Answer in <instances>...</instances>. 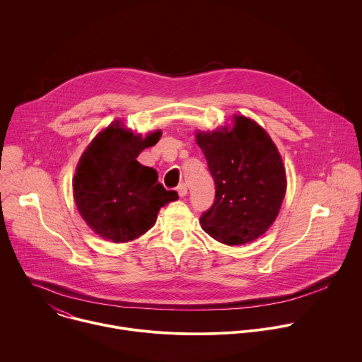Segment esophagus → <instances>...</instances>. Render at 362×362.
<instances>
[{
	"label": "esophagus",
	"mask_w": 362,
	"mask_h": 362,
	"mask_svg": "<svg viewBox=\"0 0 362 362\" xmlns=\"http://www.w3.org/2000/svg\"><path fill=\"white\" fill-rule=\"evenodd\" d=\"M177 193H179L180 197H185V196L187 194V186H186L185 183H180V185L177 186Z\"/></svg>",
	"instance_id": "1"
}]
</instances>
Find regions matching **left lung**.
<instances>
[{
  "label": "left lung",
  "mask_w": 362,
  "mask_h": 362,
  "mask_svg": "<svg viewBox=\"0 0 362 362\" xmlns=\"http://www.w3.org/2000/svg\"><path fill=\"white\" fill-rule=\"evenodd\" d=\"M234 125L197 132L216 185L211 207L202 213V228L227 246L259 238L276 220L287 187L281 156L267 132L246 116Z\"/></svg>",
  "instance_id": "1"
}]
</instances>
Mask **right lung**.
Returning <instances> with one entry per match:
<instances>
[{
  "mask_svg": "<svg viewBox=\"0 0 362 362\" xmlns=\"http://www.w3.org/2000/svg\"><path fill=\"white\" fill-rule=\"evenodd\" d=\"M162 131L146 138L115 120L82 153L74 176V197L88 226L113 243L138 238L156 223L160 207L179 199L158 182V172L136 158L158 144Z\"/></svg>",
  "mask_w": 362,
  "mask_h": 362,
  "instance_id": "1",
  "label": "right lung"
}]
</instances>
